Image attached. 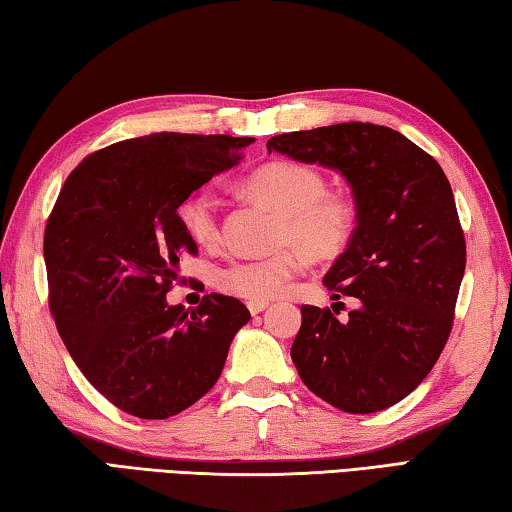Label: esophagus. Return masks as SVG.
Segmentation results:
<instances>
[{"mask_svg": "<svg viewBox=\"0 0 512 512\" xmlns=\"http://www.w3.org/2000/svg\"><path fill=\"white\" fill-rule=\"evenodd\" d=\"M268 307V300H253V302H248V309H250V314H262V311Z\"/></svg>", "mask_w": 512, "mask_h": 512, "instance_id": "esophagus-1", "label": "esophagus"}]
</instances>
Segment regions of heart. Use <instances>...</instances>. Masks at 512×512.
<instances>
[{
  "mask_svg": "<svg viewBox=\"0 0 512 512\" xmlns=\"http://www.w3.org/2000/svg\"><path fill=\"white\" fill-rule=\"evenodd\" d=\"M244 185L257 201L280 212L277 244L300 246L314 257H334L348 246L357 221L354 207L341 196L327 194L325 178L316 169L289 160L268 162L250 173ZM219 207V194L212 187L196 189L180 203V221L198 246L219 241ZM301 251L293 248L262 259H232L216 271V287L250 302L282 296L305 268Z\"/></svg>",
  "mask_w": 512,
  "mask_h": 512,
  "instance_id": "obj_1",
  "label": "heart"
}]
</instances>
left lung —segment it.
Instances as JSON below:
<instances>
[{
  "label": "left lung",
  "instance_id": "1",
  "mask_svg": "<svg viewBox=\"0 0 512 512\" xmlns=\"http://www.w3.org/2000/svg\"><path fill=\"white\" fill-rule=\"evenodd\" d=\"M266 149L341 173L357 207L325 284L359 307L341 323L302 305L298 375L345 413L384 411L420 386L452 332L465 237L445 171L409 137L363 121L275 135Z\"/></svg>",
  "mask_w": 512,
  "mask_h": 512
}]
</instances>
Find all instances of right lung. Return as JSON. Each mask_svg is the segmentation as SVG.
Returning <instances> with one entry per match:
<instances>
[{"mask_svg": "<svg viewBox=\"0 0 512 512\" xmlns=\"http://www.w3.org/2000/svg\"><path fill=\"white\" fill-rule=\"evenodd\" d=\"M253 137L153 133L92 153L60 189L45 230L49 307L90 384L117 409L167 420L210 391L250 320L210 293L169 305L180 259L196 255L178 207L237 164Z\"/></svg>", "mask_w": 512, "mask_h": 512, "instance_id": "1", "label": "right lung"}]
</instances>
